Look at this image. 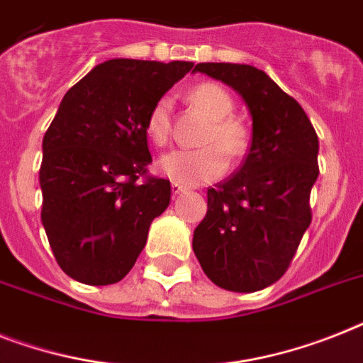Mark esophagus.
Instances as JSON below:
<instances>
[{
	"label": "esophagus",
	"instance_id": "obj_1",
	"mask_svg": "<svg viewBox=\"0 0 363 363\" xmlns=\"http://www.w3.org/2000/svg\"><path fill=\"white\" fill-rule=\"evenodd\" d=\"M172 190H173V196H181L184 191L188 190L184 184H179V182H172Z\"/></svg>",
	"mask_w": 363,
	"mask_h": 363
}]
</instances>
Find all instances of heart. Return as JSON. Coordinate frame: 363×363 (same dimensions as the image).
<instances>
[{
	"label": "heart",
	"instance_id": "heart-1",
	"mask_svg": "<svg viewBox=\"0 0 363 363\" xmlns=\"http://www.w3.org/2000/svg\"><path fill=\"white\" fill-rule=\"evenodd\" d=\"M194 104L211 117V125L201 135L199 149H175L158 162L167 179L179 184H203L220 179L228 169V158H238L248 149V130L233 119V99L222 85L203 82L190 93ZM147 135L156 145H166L172 132V99L160 96L147 113Z\"/></svg>",
	"mask_w": 363,
	"mask_h": 363
}]
</instances>
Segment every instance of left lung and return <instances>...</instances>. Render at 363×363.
I'll return each instance as SVG.
<instances>
[{
  "instance_id": "obj_1",
  "label": "left lung",
  "mask_w": 363,
  "mask_h": 363,
  "mask_svg": "<svg viewBox=\"0 0 363 363\" xmlns=\"http://www.w3.org/2000/svg\"><path fill=\"white\" fill-rule=\"evenodd\" d=\"M237 91L252 115V145L235 175L208 188L194 253L212 284L253 293L276 284L311 223L319 138L302 106L252 65L199 63Z\"/></svg>"
}]
</instances>
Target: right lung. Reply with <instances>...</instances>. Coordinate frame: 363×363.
Wrapping results in <instances>:
<instances>
[{"mask_svg":"<svg viewBox=\"0 0 363 363\" xmlns=\"http://www.w3.org/2000/svg\"><path fill=\"white\" fill-rule=\"evenodd\" d=\"M191 67L110 59L61 100L43 140L40 218L55 261L76 281H121L145 248L152 220L169 205V181L147 177L145 121Z\"/></svg>","mask_w":363,"mask_h":363,"instance_id":"right-lung-1","label":"right lung"}]
</instances>
